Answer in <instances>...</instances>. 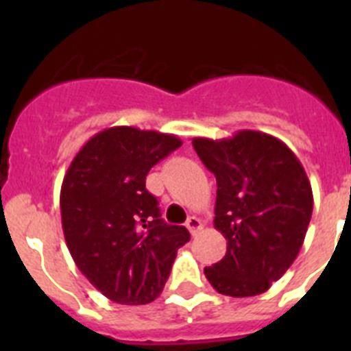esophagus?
Segmentation results:
<instances>
[{"instance_id": "1", "label": "esophagus", "mask_w": 351, "mask_h": 351, "mask_svg": "<svg viewBox=\"0 0 351 351\" xmlns=\"http://www.w3.org/2000/svg\"><path fill=\"white\" fill-rule=\"evenodd\" d=\"M202 226H204L202 219L197 218V216H190V218H188V221H186V228L190 230L191 235H197L198 232L202 230Z\"/></svg>"}]
</instances>
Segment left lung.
Returning <instances> with one entry per match:
<instances>
[{
  "instance_id": "obj_1",
  "label": "left lung",
  "mask_w": 351,
  "mask_h": 351,
  "mask_svg": "<svg viewBox=\"0 0 351 351\" xmlns=\"http://www.w3.org/2000/svg\"><path fill=\"white\" fill-rule=\"evenodd\" d=\"M216 176L214 228L226 253L204 274L223 295L253 297L288 271L313 214V190L299 158L269 133L241 130L228 138L195 137Z\"/></svg>"
}]
</instances>
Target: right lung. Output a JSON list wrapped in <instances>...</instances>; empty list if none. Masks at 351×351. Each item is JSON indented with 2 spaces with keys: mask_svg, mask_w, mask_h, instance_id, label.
Wrapping results in <instances>:
<instances>
[{
  "mask_svg": "<svg viewBox=\"0 0 351 351\" xmlns=\"http://www.w3.org/2000/svg\"><path fill=\"white\" fill-rule=\"evenodd\" d=\"M181 145L170 133L112 126L89 138L64 173L66 246L89 283L114 302H153L190 241L184 226L160 218L156 197L145 190L151 167Z\"/></svg>",
  "mask_w": 351,
  "mask_h": 351,
  "instance_id": "add662e5",
  "label": "right lung"
}]
</instances>
